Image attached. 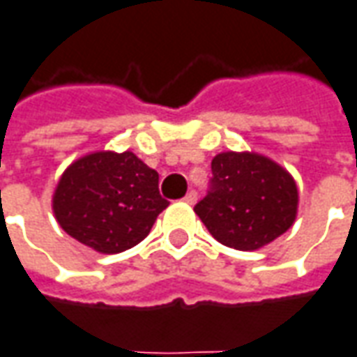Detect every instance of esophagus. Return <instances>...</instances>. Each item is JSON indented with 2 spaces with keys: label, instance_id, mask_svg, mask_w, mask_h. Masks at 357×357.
<instances>
[{
  "label": "esophagus",
  "instance_id": "obj_1",
  "mask_svg": "<svg viewBox=\"0 0 357 357\" xmlns=\"http://www.w3.org/2000/svg\"><path fill=\"white\" fill-rule=\"evenodd\" d=\"M196 200H198V194H196V190H188V192H186V196H184V202L190 204V206H192V204H196Z\"/></svg>",
  "mask_w": 357,
  "mask_h": 357
}]
</instances>
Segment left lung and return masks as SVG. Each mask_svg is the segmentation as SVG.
I'll use <instances>...</instances> for the list:
<instances>
[{
    "instance_id": "obj_1",
    "label": "left lung",
    "mask_w": 357,
    "mask_h": 357,
    "mask_svg": "<svg viewBox=\"0 0 357 357\" xmlns=\"http://www.w3.org/2000/svg\"><path fill=\"white\" fill-rule=\"evenodd\" d=\"M211 174L210 190L194 211L221 245L257 250L296 221V181L272 159L227 151L213 157Z\"/></svg>"
}]
</instances>
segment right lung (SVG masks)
<instances>
[{
  "label": "right lung",
  "mask_w": 357,
  "mask_h": 357,
  "mask_svg": "<svg viewBox=\"0 0 357 357\" xmlns=\"http://www.w3.org/2000/svg\"><path fill=\"white\" fill-rule=\"evenodd\" d=\"M167 206L157 171L132 151L81 157L63 171L52 198L61 229L102 255L136 247Z\"/></svg>",
  "instance_id": "add662e5"
}]
</instances>
